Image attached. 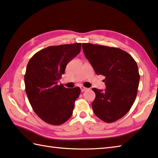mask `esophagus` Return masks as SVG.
Here are the masks:
<instances>
[{
  "label": "esophagus",
  "mask_w": 158,
  "mask_h": 158,
  "mask_svg": "<svg viewBox=\"0 0 158 158\" xmlns=\"http://www.w3.org/2000/svg\"><path fill=\"white\" fill-rule=\"evenodd\" d=\"M80 88H81V92H84V91H85L88 89L87 88H85L84 86H81V87H80Z\"/></svg>",
  "instance_id": "esophagus-1"
}]
</instances>
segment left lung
<instances>
[{
    "instance_id": "8db88e82",
    "label": "left lung",
    "mask_w": 158,
    "mask_h": 158,
    "mask_svg": "<svg viewBox=\"0 0 158 158\" xmlns=\"http://www.w3.org/2000/svg\"><path fill=\"white\" fill-rule=\"evenodd\" d=\"M85 56L97 74L105 77L104 90L93 88V112L102 121L114 122L124 117L135 100L139 74L137 63L127 52L101 45L83 44Z\"/></svg>"
}]
</instances>
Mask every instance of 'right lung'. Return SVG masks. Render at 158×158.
<instances>
[{
  "instance_id": "add662e5",
  "label": "right lung",
  "mask_w": 158,
  "mask_h": 158,
  "mask_svg": "<svg viewBox=\"0 0 158 158\" xmlns=\"http://www.w3.org/2000/svg\"><path fill=\"white\" fill-rule=\"evenodd\" d=\"M81 44L49 46L28 62L24 77L25 92L34 111L52 125L64 124L73 114L81 90L57 85L67 64L80 52Z\"/></svg>"
}]
</instances>
